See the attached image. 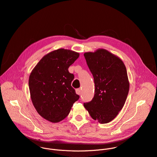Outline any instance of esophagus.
Returning a JSON list of instances; mask_svg holds the SVG:
<instances>
[{
  "label": "esophagus",
  "instance_id": "esophagus-1",
  "mask_svg": "<svg viewBox=\"0 0 157 157\" xmlns=\"http://www.w3.org/2000/svg\"><path fill=\"white\" fill-rule=\"evenodd\" d=\"M75 91H76V93L78 95H80L81 94V90H80V89H77Z\"/></svg>",
  "mask_w": 157,
  "mask_h": 157
}]
</instances>
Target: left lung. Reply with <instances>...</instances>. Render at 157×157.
<instances>
[{
    "label": "left lung",
    "instance_id": "obj_1",
    "mask_svg": "<svg viewBox=\"0 0 157 157\" xmlns=\"http://www.w3.org/2000/svg\"><path fill=\"white\" fill-rule=\"evenodd\" d=\"M83 55L95 83L93 99L83 105L94 120L109 123L122 109L128 94L126 67L120 58L104 49Z\"/></svg>",
    "mask_w": 157,
    "mask_h": 157
}]
</instances>
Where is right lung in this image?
<instances>
[{
	"instance_id": "right-lung-1",
	"label": "right lung",
	"mask_w": 157,
	"mask_h": 157,
	"mask_svg": "<svg viewBox=\"0 0 157 157\" xmlns=\"http://www.w3.org/2000/svg\"><path fill=\"white\" fill-rule=\"evenodd\" d=\"M79 53L58 49L42 58L33 70L29 78L32 102L38 114L52 123L64 119L80 96L71 86L74 74L69 67Z\"/></svg>"
}]
</instances>
